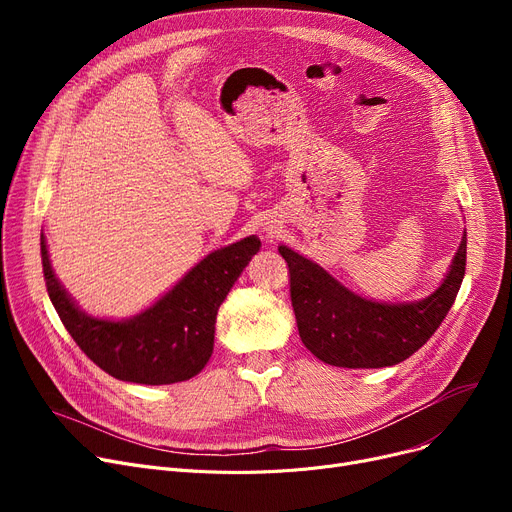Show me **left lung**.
Here are the masks:
<instances>
[{
  "mask_svg": "<svg viewBox=\"0 0 512 512\" xmlns=\"http://www.w3.org/2000/svg\"><path fill=\"white\" fill-rule=\"evenodd\" d=\"M278 251L288 263L290 299L303 344L328 365L378 369L409 359L440 328L463 284L467 232L442 284L425 299L409 303L365 299L297 251L286 245Z\"/></svg>",
  "mask_w": 512,
  "mask_h": 512,
  "instance_id": "1",
  "label": "left lung"
}]
</instances>
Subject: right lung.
Wrapping results in <instances>:
<instances>
[{
	"label": "right lung",
	"instance_id": "obj_1",
	"mask_svg": "<svg viewBox=\"0 0 512 512\" xmlns=\"http://www.w3.org/2000/svg\"><path fill=\"white\" fill-rule=\"evenodd\" d=\"M259 247L257 236H247L211 251L145 311L126 319H105L74 303L53 272L41 234L49 299L80 351L112 378L147 386L191 380L207 365L213 353L215 315Z\"/></svg>",
	"mask_w": 512,
	"mask_h": 512
}]
</instances>
